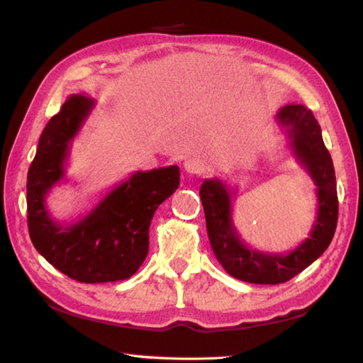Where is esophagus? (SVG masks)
<instances>
[{"mask_svg": "<svg viewBox=\"0 0 363 363\" xmlns=\"http://www.w3.org/2000/svg\"><path fill=\"white\" fill-rule=\"evenodd\" d=\"M184 168H186V171L189 174H205L208 171V164L205 160L201 158H189L184 162Z\"/></svg>", "mask_w": 363, "mask_h": 363, "instance_id": "obj_1", "label": "esophagus"}]
</instances>
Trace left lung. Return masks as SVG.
<instances>
[{
	"label": "left lung",
	"instance_id": "left-lung-1",
	"mask_svg": "<svg viewBox=\"0 0 363 363\" xmlns=\"http://www.w3.org/2000/svg\"><path fill=\"white\" fill-rule=\"evenodd\" d=\"M275 118L294 158L317 187V218L303 243L285 255L250 248L232 220V195L235 190L219 179H205L200 187L214 256L233 279L257 285L284 284L309 267L333 240L337 223L335 168L314 113L301 104H290L281 107Z\"/></svg>",
	"mask_w": 363,
	"mask_h": 363
}]
</instances>
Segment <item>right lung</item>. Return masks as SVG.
Listing matches in <instances>:
<instances>
[{
    "label": "right lung",
    "instance_id": "right-lung-1",
    "mask_svg": "<svg viewBox=\"0 0 363 363\" xmlns=\"http://www.w3.org/2000/svg\"><path fill=\"white\" fill-rule=\"evenodd\" d=\"M96 102L72 94L48 121L27 176V220L36 251L60 272L82 284L126 280L149 253L153 213L179 187V168L136 171L73 224L52 219L46 195L64 181L72 140Z\"/></svg>",
    "mask_w": 363,
    "mask_h": 363
}]
</instances>
